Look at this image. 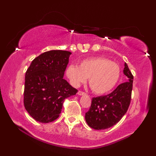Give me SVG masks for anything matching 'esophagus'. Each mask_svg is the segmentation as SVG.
Wrapping results in <instances>:
<instances>
[{
	"label": "esophagus",
	"mask_w": 156,
	"mask_h": 156,
	"mask_svg": "<svg viewBox=\"0 0 156 156\" xmlns=\"http://www.w3.org/2000/svg\"><path fill=\"white\" fill-rule=\"evenodd\" d=\"M78 94L80 96H83V95H86V93L84 92V91H78Z\"/></svg>",
	"instance_id": "esophagus-1"
}]
</instances>
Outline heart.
<instances>
[{
	"label": "heart",
	"instance_id": "1",
	"mask_svg": "<svg viewBox=\"0 0 156 156\" xmlns=\"http://www.w3.org/2000/svg\"><path fill=\"white\" fill-rule=\"evenodd\" d=\"M120 72V66L115 62L105 58H91L81 61L79 66H69L66 73L74 86L85 83L89 78L91 90L103 94L115 87Z\"/></svg>",
	"mask_w": 156,
	"mask_h": 156
}]
</instances>
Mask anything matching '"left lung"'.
<instances>
[{
    "mask_svg": "<svg viewBox=\"0 0 156 156\" xmlns=\"http://www.w3.org/2000/svg\"><path fill=\"white\" fill-rule=\"evenodd\" d=\"M124 66L123 73L128 77L127 82L120 84L109 94L92 98L90 110L85 113V120L94 129L113 126L127 112L131 100L133 76L126 63Z\"/></svg>",
    "mask_w": 156,
    "mask_h": 156,
    "instance_id": "left-lung-1",
    "label": "left lung"
}]
</instances>
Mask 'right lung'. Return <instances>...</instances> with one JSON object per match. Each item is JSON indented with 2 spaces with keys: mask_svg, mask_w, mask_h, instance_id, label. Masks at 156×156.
I'll use <instances>...</instances> for the list:
<instances>
[{
  "mask_svg": "<svg viewBox=\"0 0 156 156\" xmlns=\"http://www.w3.org/2000/svg\"><path fill=\"white\" fill-rule=\"evenodd\" d=\"M71 52L46 51L32 61L25 78L23 103L37 122H52L60 116L64 101L78 92L63 78Z\"/></svg>",
  "mask_w": 156,
  "mask_h": 156,
  "instance_id": "right-lung-1",
  "label": "right lung"
}]
</instances>
